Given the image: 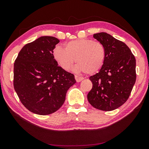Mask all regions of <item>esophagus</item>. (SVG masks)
I'll list each match as a JSON object with an SVG mask.
<instances>
[{
	"label": "esophagus",
	"mask_w": 149,
	"mask_h": 149,
	"mask_svg": "<svg viewBox=\"0 0 149 149\" xmlns=\"http://www.w3.org/2000/svg\"><path fill=\"white\" fill-rule=\"evenodd\" d=\"M75 80H76L77 82H80V81H81L83 79H84V77H79V76H78V75H75Z\"/></svg>",
	"instance_id": "34e87169"
}]
</instances>
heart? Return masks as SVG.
I'll return each instance as SVG.
<instances>
[{"label": "heart", "instance_id": "b5f03b06", "mask_svg": "<svg viewBox=\"0 0 149 149\" xmlns=\"http://www.w3.org/2000/svg\"><path fill=\"white\" fill-rule=\"evenodd\" d=\"M53 56L65 70L71 68L75 59L77 71L93 74L104 65L106 48L100 42L79 39L68 42L65 44V49L56 47L53 50Z\"/></svg>", "mask_w": 149, "mask_h": 149}]
</instances>
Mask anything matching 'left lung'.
I'll list each match as a JSON object with an SVG mask.
<instances>
[{
	"label": "left lung",
	"instance_id": "left-lung-1",
	"mask_svg": "<svg viewBox=\"0 0 149 149\" xmlns=\"http://www.w3.org/2000/svg\"><path fill=\"white\" fill-rule=\"evenodd\" d=\"M93 37L106 48V58L99 73L89 77L93 84L87 95L93 107L114 110L127 101L136 81V60L124 42L104 32Z\"/></svg>",
	"mask_w": 149,
	"mask_h": 149
}]
</instances>
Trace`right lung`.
Masks as SVG:
<instances>
[{
    "label": "right lung",
    "instance_id": "obj_1",
    "mask_svg": "<svg viewBox=\"0 0 149 149\" xmlns=\"http://www.w3.org/2000/svg\"><path fill=\"white\" fill-rule=\"evenodd\" d=\"M60 41L43 36L26 44L14 65V87L20 101L34 114L48 115L64 104L74 74L58 65L53 50Z\"/></svg>",
    "mask_w": 149,
    "mask_h": 149
}]
</instances>
